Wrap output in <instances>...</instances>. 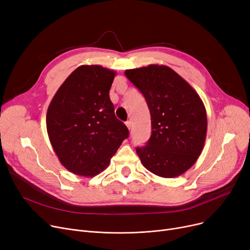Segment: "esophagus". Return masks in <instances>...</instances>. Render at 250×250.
I'll return each instance as SVG.
<instances>
[{"instance_id":"34e87169","label":"esophagus","mask_w":250,"mask_h":250,"mask_svg":"<svg viewBox=\"0 0 250 250\" xmlns=\"http://www.w3.org/2000/svg\"><path fill=\"white\" fill-rule=\"evenodd\" d=\"M125 125H126V127H127L128 129H130V126H132V122H130V121L125 122Z\"/></svg>"}]
</instances>
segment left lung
I'll return each mask as SVG.
<instances>
[{"instance_id":"left-lung-1","label":"left lung","mask_w":250,"mask_h":250,"mask_svg":"<svg viewBox=\"0 0 250 250\" xmlns=\"http://www.w3.org/2000/svg\"><path fill=\"white\" fill-rule=\"evenodd\" d=\"M145 97L152 134L146 146L136 149L150 172L165 178L185 173L198 160L207 136V112L195 90L163 64L125 72Z\"/></svg>"}]
</instances>
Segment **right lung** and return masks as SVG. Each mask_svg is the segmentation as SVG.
<instances>
[{
  "label": "right lung",
  "instance_id": "1",
  "mask_svg": "<svg viewBox=\"0 0 250 250\" xmlns=\"http://www.w3.org/2000/svg\"><path fill=\"white\" fill-rule=\"evenodd\" d=\"M115 72L83 64L62 84L46 113L50 144L63 167L93 177L106 168L128 137L109 98Z\"/></svg>",
  "mask_w": 250,
  "mask_h": 250
}]
</instances>
